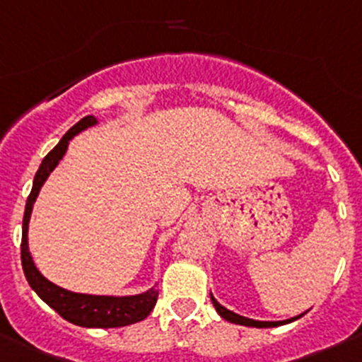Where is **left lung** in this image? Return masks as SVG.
<instances>
[{"label":"left lung","instance_id":"obj_1","mask_svg":"<svg viewBox=\"0 0 362 362\" xmlns=\"http://www.w3.org/2000/svg\"><path fill=\"white\" fill-rule=\"evenodd\" d=\"M211 302H213V305H215L216 311H218V315L222 316V318H226L227 322L238 323V325H247V327H277V325H284V323L293 322V320H298L302 316V315L300 316H295V318L286 320V322H257V320L245 318V316H240V315H236V313H233V311H229V309H226V308H223V305H220L218 302H216L215 298H213V295H211Z\"/></svg>","mask_w":362,"mask_h":362}]
</instances>
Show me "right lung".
<instances>
[{
	"mask_svg": "<svg viewBox=\"0 0 362 362\" xmlns=\"http://www.w3.org/2000/svg\"><path fill=\"white\" fill-rule=\"evenodd\" d=\"M94 124L95 119L92 115L83 117L80 122H76L65 133L64 139L58 142V146L40 163L35 179H33L32 194L28 195L26 209H24L23 240H21V263H23L24 275L28 279L30 286L62 318L80 327H101V329H110V327L132 325V323L147 318L149 313L154 309V305H156V290L153 288V290L146 291V293L135 295V297H98V295L72 293V291L64 290V288L57 286V284L47 281L35 268L28 250V222L30 215H32L33 202H35L37 195H39L40 187H42L47 175L53 172V168L57 167L58 161L65 154L69 140L74 135H78L80 132H83V129H87L88 126H94Z\"/></svg>",
	"mask_w": 362,
	"mask_h": 362,
	"instance_id": "obj_1",
	"label": "right lung"
}]
</instances>
